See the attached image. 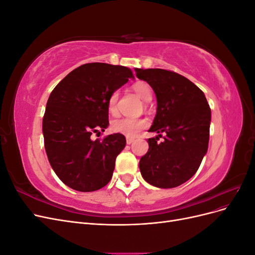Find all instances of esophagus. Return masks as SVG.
Here are the masks:
<instances>
[{
  "mask_svg": "<svg viewBox=\"0 0 255 255\" xmlns=\"http://www.w3.org/2000/svg\"><path fill=\"white\" fill-rule=\"evenodd\" d=\"M134 140H135V139H134L133 137H127V143H128V144H132Z\"/></svg>",
  "mask_w": 255,
  "mask_h": 255,
  "instance_id": "34e87169",
  "label": "esophagus"
}]
</instances>
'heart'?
<instances>
[{
  "mask_svg": "<svg viewBox=\"0 0 255 255\" xmlns=\"http://www.w3.org/2000/svg\"><path fill=\"white\" fill-rule=\"evenodd\" d=\"M133 89L136 94L143 100V101L149 102L152 100L153 91L150 85L146 82H143V81L136 82L133 85ZM117 101H118V94L117 92H113L109 99V101H107V111H109V113L113 116H116L118 113ZM148 126H149V121L146 119L120 118L113 121L111 128L114 133L122 134L128 137H134L139 133L141 129L145 128Z\"/></svg>",
  "mask_w": 255,
  "mask_h": 255,
  "instance_id": "heart-1",
  "label": "heart"
}]
</instances>
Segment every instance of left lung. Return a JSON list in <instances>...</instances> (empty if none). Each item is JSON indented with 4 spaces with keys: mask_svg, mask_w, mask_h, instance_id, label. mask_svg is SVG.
<instances>
[{
    "mask_svg": "<svg viewBox=\"0 0 255 255\" xmlns=\"http://www.w3.org/2000/svg\"><path fill=\"white\" fill-rule=\"evenodd\" d=\"M136 76L148 83L157 109L150 132L149 150L139 160L145 182L173 188L188 181L200 167L210 139L211 109L203 91L185 76L164 69H138ZM165 133L164 140H157Z\"/></svg>",
    "mask_w": 255,
    "mask_h": 255,
    "instance_id": "1",
    "label": "left lung"
}]
</instances>
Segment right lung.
<instances>
[{
  "mask_svg": "<svg viewBox=\"0 0 255 255\" xmlns=\"http://www.w3.org/2000/svg\"><path fill=\"white\" fill-rule=\"evenodd\" d=\"M128 79L134 75L127 67L85 64L51 92L42 120L44 148L54 172L70 188L95 191L111 181L126 137L92 140L91 135L109 127L107 101Z\"/></svg>",
  "mask_w": 255,
  "mask_h": 255,
  "instance_id": "1",
  "label": "right lung"
}]
</instances>
